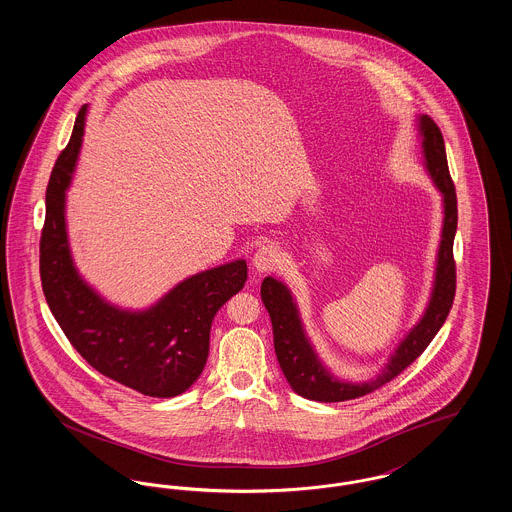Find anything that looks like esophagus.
I'll return each mask as SVG.
<instances>
[{
	"label": "esophagus",
	"mask_w": 512,
	"mask_h": 512,
	"mask_svg": "<svg viewBox=\"0 0 512 512\" xmlns=\"http://www.w3.org/2000/svg\"><path fill=\"white\" fill-rule=\"evenodd\" d=\"M282 255H280V249L272 242H265V244L259 245L255 255H253V267L257 270H270V268L276 267L280 263Z\"/></svg>",
	"instance_id": "obj_1"
}]
</instances>
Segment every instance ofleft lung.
I'll return each instance as SVG.
<instances>
[{
	"label": "left lung",
	"mask_w": 512,
	"mask_h": 512,
	"mask_svg": "<svg viewBox=\"0 0 512 512\" xmlns=\"http://www.w3.org/2000/svg\"><path fill=\"white\" fill-rule=\"evenodd\" d=\"M420 132L424 136L422 147H424L426 167L432 174L439 192L443 194V203H445L436 286L424 317L409 332V336L401 341V345L397 347L395 355L391 357L388 366L382 370V374L363 384H347L330 376V372L318 361L311 343L303 334L299 315L288 288L270 276L263 280L261 297L272 320L274 349H276L278 363L284 370L293 391L307 399L322 401V403H336V401L357 399L370 391L382 388L386 382L399 376L407 366L424 353V349L430 345V341L434 340V336L438 334L441 324L445 322V318L453 307L455 290H457V263L453 257V240H455L457 220H459L457 194H455V184L451 180L449 167H447L445 142L438 124L432 117L422 115Z\"/></svg>",
	"instance_id": "1"
}]
</instances>
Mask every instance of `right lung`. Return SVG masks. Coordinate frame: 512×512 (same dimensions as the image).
<instances>
[{
    "label": "right lung",
    "mask_w": 512,
    "mask_h": 512,
    "mask_svg": "<svg viewBox=\"0 0 512 512\" xmlns=\"http://www.w3.org/2000/svg\"><path fill=\"white\" fill-rule=\"evenodd\" d=\"M86 107L74 121L46 190L40 278L49 309L74 349L103 376L149 397H174L199 378L209 355L211 322L244 288L245 261L199 272L144 313L105 303L76 274L65 232V190L84 134Z\"/></svg>",
    "instance_id": "obj_1"
}]
</instances>
